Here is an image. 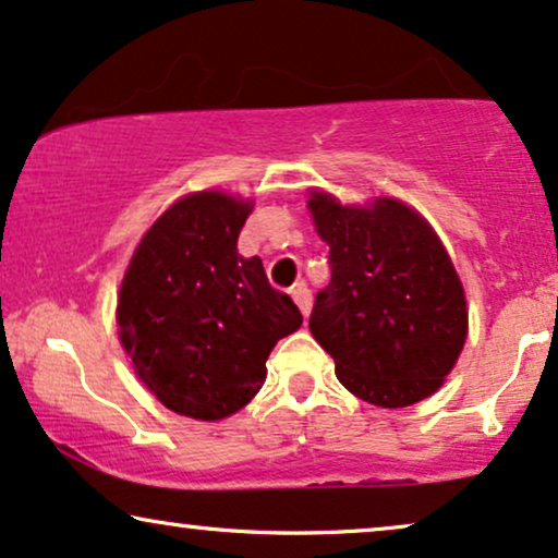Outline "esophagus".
Masks as SVG:
<instances>
[{
  "label": "esophagus",
  "instance_id": "1",
  "mask_svg": "<svg viewBox=\"0 0 558 558\" xmlns=\"http://www.w3.org/2000/svg\"><path fill=\"white\" fill-rule=\"evenodd\" d=\"M292 296H294L296 307H300V313L307 317L310 310H313V292H310V289H307L305 284H296V287L292 289Z\"/></svg>",
  "mask_w": 558,
  "mask_h": 558
}]
</instances>
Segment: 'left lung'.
I'll return each mask as SVG.
<instances>
[{"mask_svg":"<svg viewBox=\"0 0 558 558\" xmlns=\"http://www.w3.org/2000/svg\"><path fill=\"white\" fill-rule=\"evenodd\" d=\"M307 207L330 245V284L315 296L310 330L338 381L379 408L425 400L466 341L464 287L444 243L397 199L343 207L315 192Z\"/></svg>","mask_w":558,"mask_h":558,"instance_id":"obj_1","label":"left lung"}]
</instances>
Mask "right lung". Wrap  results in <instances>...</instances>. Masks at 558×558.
<instances>
[{
    "label": "right lung",
    "instance_id": "obj_1",
    "mask_svg": "<svg viewBox=\"0 0 558 558\" xmlns=\"http://www.w3.org/2000/svg\"><path fill=\"white\" fill-rule=\"evenodd\" d=\"M248 215V202L222 192L179 199L137 245L120 287V338L137 376L194 421L245 408L274 345L302 325L262 258L238 253Z\"/></svg>",
    "mask_w": 558,
    "mask_h": 558
}]
</instances>
